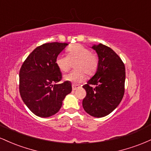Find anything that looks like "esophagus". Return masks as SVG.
I'll list each match as a JSON object with an SVG mask.
<instances>
[{
	"mask_svg": "<svg viewBox=\"0 0 151 151\" xmlns=\"http://www.w3.org/2000/svg\"><path fill=\"white\" fill-rule=\"evenodd\" d=\"M78 87H79V86L78 85H76V84H72V90H74V91H75L76 89H77Z\"/></svg>",
	"mask_w": 151,
	"mask_h": 151,
	"instance_id": "34e87169",
	"label": "esophagus"
}]
</instances>
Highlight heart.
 I'll return each instance as SVG.
<instances>
[{"label":"heart","mask_w":151,"mask_h":151,"mask_svg":"<svg viewBox=\"0 0 151 151\" xmlns=\"http://www.w3.org/2000/svg\"><path fill=\"white\" fill-rule=\"evenodd\" d=\"M68 55L60 54L57 57L56 65L62 72H67L72 66V62L75 64L77 70L72 71L65 74L64 79L74 84H79L84 80L86 73L89 76L95 74L98 70L99 60L96 55L91 52L89 48L77 44L67 49Z\"/></svg>","instance_id":"heart-1"}]
</instances>
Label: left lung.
<instances>
[{
    "instance_id": "obj_1",
    "label": "left lung",
    "mask_w": 151,
    "mask_h": 151,
    "mask_svg": "<svg viewBox=\"0 0 151 151\" xmlns=\"http://www.w3.org/2000/svg\"><path fill=\"white\" fill-rule=\"evenodd\" d=\"M91 48L97 53L99 63L96 74L83 86L86 95L84 111L91 116L101 118L111 113L124 95L125 65L111 48L100 44Z\"/></svg>"
}]
</instances>
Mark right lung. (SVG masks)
Returning <instances> with one entry per match:
<instances>
[{"mask_svg":"<svg viewBox=\"0 0 151 151\" xmlns=\"http://www.w3.org/2000/svg\"><path fill=\"white\" fill-rule=\"evenodd\" d=\"M67 43L50 42L37 47L28 55L19 72V90L22 101L40 117H50L60 111L62 101L72 91V84L61 81L57 57Z\"/></svg>","mask_w":151,"mask_h":151,"instance_id":"add662e5","label":"right lung"}]
</instances>
